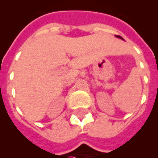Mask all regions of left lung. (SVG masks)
<instances>
[{
	"label": "left lung",
	"mask_w": 158,
	"mask_h": 158,
	"mask_svg": "<svg viewBox=\"0 0 158 158\" xmlns=\"http://www.w3.org/2000/svg\"><path fill=\"white\" fill-rule=\"evenodd\" d=\"M115 37H116V38H120V39H123V38H121L120 36H119V35H116V36H115Z\"/></svg>",
	"instance_id": "1"
}]
</instances>
